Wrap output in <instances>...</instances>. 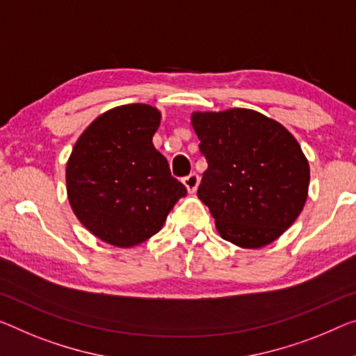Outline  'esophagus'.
Segmentation results:
<instances>
[{
	"mask_svg": "<svg viewBox=\"0 0 356 356\" xmlns=\"http://www.w3.org/2000/svg\"><path fill=\"white\" fill-rule=\"evenodd\" d=\"M199 183H200V178L197 173H191L188 177L183 178V184L186 186V189L189 191V194H194L197 188H199Z\"/></svg>",
	"mask_w": 356,
	"mask_h": 356,
	"instance_id": "34e87169",
	"label": "esophagus"
}]
</instances>
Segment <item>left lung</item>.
Returning <instances> with one entry per match:
<instances>
[{"label": "left lung", "instance_id": "left-lung-1", "mask_svg": "<svg viewBox=\"0 0 356 356\" xmlns=\"http://www.w3.org/2000/svg\"><path fill=\"white\" fill-rule=\"evenodd\" d=\"M209 162L197 195L218 232L242 248L272 243L302 211L310 168L296 138L273 119L234 108L191 116Z\"/></svg>", "mask_w": 356, "mask_h": 356}]
</instances>
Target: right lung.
I'll use <instances>...</instances> for the list:
<instances>
[{
	"mask_svg": "<svg viewBox=\"0 0 356 356\" xmlns=\"http://www.w3.org/2000/svg\"><path fill=\"white\" fill-rule=\"evenodd\" d=\"M159 109L122 105L98 116L71 151L67 193L86 229L119 248L140 245L162 229L188 194L152 145Z\"/></svg>",
	"mask_w": 356,
	"mask_h": 356,
	"instance_id": "add662e5",
	"label": "right lung"
}]
</instances>
